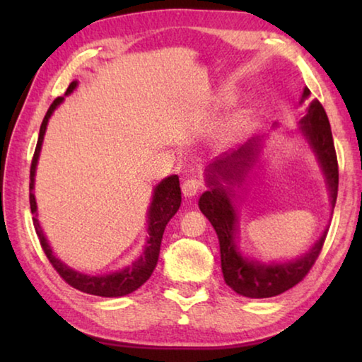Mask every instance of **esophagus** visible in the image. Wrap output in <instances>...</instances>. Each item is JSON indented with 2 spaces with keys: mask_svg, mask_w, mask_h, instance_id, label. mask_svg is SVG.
<instances>
[{
  "mask_svg": "<svg viewBox=\"0 0 362 362\" xmlns=\"http://www.w3.org/2000/svg\"><path fill=\"white\" fill-rule=\"evenodd\" d=\"M201 187H203V183H201V180L192 177V179H188V180L183 182V185H182L183 196H185V198H193V196L199 192Z\"/></svg>",
  "mask_w": 362,
  "mask_h": 362,
  "instance_id": "esophagus-1",
  "label": "esophagus"
}]
</instances>
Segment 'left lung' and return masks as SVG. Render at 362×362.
<instances>
[{
  "instance_id": "1",
  "label": "left lung",
  "mask_w": 362,
  "mask_h": 362,
  "mask_svg": "<svg viewBox=\"0 0 362 362\" xmlns=\"http://www.w3.org/2000/svg\"><path fill=\"white\" fill-rule=\"evenodd\" d=\"M310 94V89L305 88L300 103L308 99ZM298 131L311 146L326 175L330 204L334 209L337 192H339V164H337L332 131L326 110L322 108L320 100H313L306 108V115L300 121ZM259 142L260 139L249 140L241 148L226 156H220L209 164L206 170V182L209 189L199 198V209L209 218L218 236L225 283L236 293L249 298L274 297L298 284L315 265L327 236L326 228L308 252L284 263L267 265L257 260H249L240 254L236 246L238 216L231 203V198L235 196L231 193V187L241 183L249 169L254 166L259 155Z\"/></svg>"
}]
</instances>
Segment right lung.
I'll list each match as a JSON object with an SVG mask.
<instances>
[{
    "instance_id": "1",
    "label": "right lung",
    "mask_w": 362,
    "mask_h": 362,
    "mask_svg": "<svg viewBox=\"0 0 362 362\" xmlns=\"http://www.w3.org/2000/svg\"><path fill=\"white\" fill-rule=\"evenodd\" d=\"M76 84H78L76 81H73L69 86V89H66V94L73 93V89L76 88ZM62 102H64V97H57V99L51 103V107H49L45 119L41 122L38 144H36L32 166H30V209H32V214H35L33 225H35L36 235H38L40 244L42 250H45L47 260L51 262L54 269H56V272L60 274V278H62L66 284H70L71 287H75V289L81 292L90 293V296H99V297L127 296V293L137 291L140 286L146 283V279L151 276L153 269L156 267L164 228H166L169 220L175 216V212L179 211L180 203H182L179 177L177 175L168 177V179L159 182L155 188V192H153L150 209H148V214H146V216H148V220H146V222H148V240H146L142 255H140L132 265L126 267L124 269H121V272L102 274V276H89V274L79 273L76 269L66 267L65 263L60 262L57 257L52 254V249L47 244L45 233H42L38 218H36L38 214H36V201H35V193H33L36 164H38V158H40L42 139H45L47 121L54 113V110H56Z\"/></svg>"
}]
</instances>
